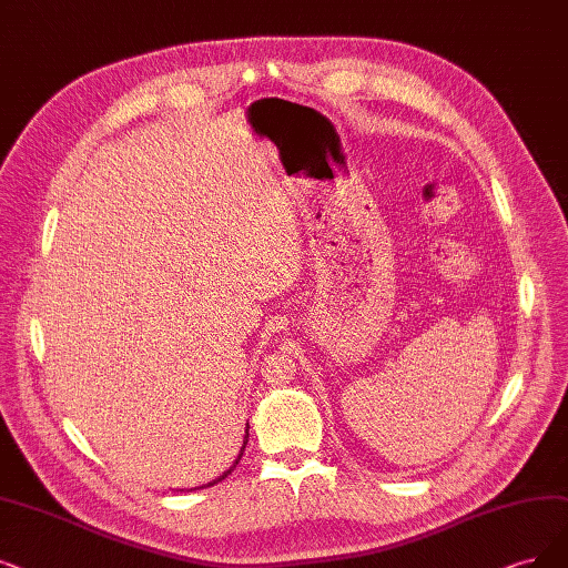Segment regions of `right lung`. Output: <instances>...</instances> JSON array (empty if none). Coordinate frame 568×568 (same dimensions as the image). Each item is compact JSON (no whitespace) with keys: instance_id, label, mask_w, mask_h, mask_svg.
Listing matches in <instances>:
<instances>
[{"instance_id":"obj_1","label":"right lung","mask_w":568,"mask_h":568,"mask_svg":"<svg viewBox=\"0 0 568 568\" xmlns=\"http://www.w3.org/2000/svg\"><path fill=\"white\" fill-rule=\"evenodd\" d=\"M246 440H248V426H246V436H244V445H242V449H240V455H237V459H235V464H233V466H231V468H229V470H225V473H223V475H219V478H216V480H214V483H210V485H207V487H212V485H216V483H221V480H223V478H229V475H231V473H233V470H235V466H237V464H240V459H242V455H244V447H246Z\"/></svg>"}]
</instances>
